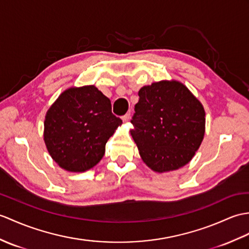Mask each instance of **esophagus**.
<instances>
[{
	"label": "esophagus",
	"instance_id": "1",
	"mask_svg": "<svg viewBox=\"0 0 249 249\" xmlns=\"http://www.w3.org/2000/svg\"><path fill=\"white\" fill-rule=\"evenodd\" d=\"M130 119V112H128V113H126V114H124L123 117H122V120H123V122H127V121H128Z\"/></svg>",
	"mask_w": 249,
	"mask_h": 249
}]
</instances>
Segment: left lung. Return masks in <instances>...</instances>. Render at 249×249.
<instances>
[{
  "instance_id": "8db88e82",
  "label": "left lung",
  "mask_w": 249,
  "mask_h": 249,
  "mask_svg": "<svg viewBox=\"0 0 249 249\" xmlns=\"http://www.w3.org/2000/svg\"><path fill=\"white\" fill-rule=\"evenodd\" d=\"M130 120L131 136L153 171L177 170L193 158L205 135V110L179 82L144 86Z\"/></svg>"
}]
</instances>
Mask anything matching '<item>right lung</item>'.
I'll return each instance as SVG.
<instances>
[{
	"mask_svg": "<svg viewBox=\"0 0 249 249\" xmlns=\"http://www.w3.org/2000/svg\"><path fill=\"white\" fill-rule=\"evenodd\" d=\"M122 120L111 102L94 86L66 90L49 109L44 142L55 162L70 172H85L100 162Z\"/></svg>",
	"mask_w": 249,
	"mask_h": 249,
	"instance_id": "obj_1",
	"label": "right lung"
}]
</instances>
